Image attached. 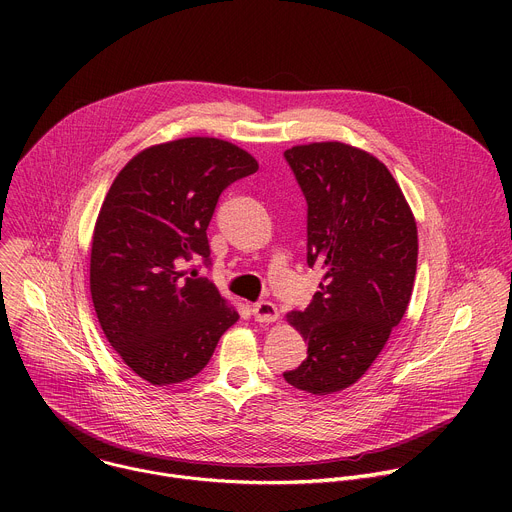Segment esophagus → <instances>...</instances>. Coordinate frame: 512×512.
I'll use <instances>...</instances> for the list:
<instances>
[{
  "instance_id": "obj_1",
  "label": "esophagus",
  "mask_w": 512,
  "mask_h": 512,
  "mask_svg": "<svg viewBox=\"0 0 512 512\" xmlns=\"http://www.w3.org/2000/svg\"><path fill=\"white\" fill-rule=\"evenodd\" d=\"M253 316L257 322H275L279 318V312H277V306L271 304V302H259L251 308Z\"/></svg>"
}]
</instances>
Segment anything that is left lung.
Wrapping results in <instances>:
<instances>
[{
    "instance_id": "8db88e82",
    "label": "left lung",
    "mask_w": 512,
    "mask_h": 512,
    "mask_svg": "<svg viewBox=\"0 0 512 512\" xmlns=\"http://www.w3.org/2000/svg\"><path fill=\"white\" fill-rule=\"evenodd\" d=\"M283 156L308 202V265L324 271L310 306L287 314L308 342V358L283 379L330 395L371 369L401 322L417 271V223L373 154L314 141Z\"/></svg>"
}]
</instances>
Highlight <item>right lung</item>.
<instances>
[{
    "label": "right lung",
    "mask_w": 512,
    "mask_h": 512,
    "mask_svg": "<svg viewBox=\"0 0 512 512\" xmlns=\"http://www.w3.org/2000/svg\"><path fill=\"white\" fill-rule=\"evenodd\" d=\"M257 160L218 137L141 150L113 180L93 231L91 296L127 367L152 385L196 377L239 312L184 263H208L206 229L221 192Z\"/></svg>",
    "instance_id": "1"
}]
</instances>
